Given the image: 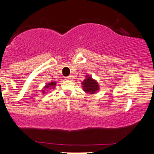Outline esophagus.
Wrapping results in <instances>:
<instances>
[{
    "label": "esophagus",
    "mask_w": 154,
    "mask_h": 154,
    "mask_svg": "<svg viewBox=\"0 0 154 154\" xmlns=\"http://www.w3.org/2000/svg\"><path fill=\"white\" fill-rule=\"evenodd\" d=\"M72 78H73V76H72V75H69V77H66V80H71Z\"/></svg>",
    "instance_id": "obj_1"
}]
</instances>
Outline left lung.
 Listing matches in <instances>:
<instances>
[{"label":"left lung","mask_w":154,"mask_h":154,"mask_svg":"<svg viewBox=\"0 0 154 154\" xmlns=\"http://www.w3.org/2000/svg\"><path fill=\"white\" fill-rule=\"evenodd\" d=\"M83 85V90L87 93L95 94L99 90V85L97 82L91 77H87L86 79L82 82Z\"/></svg>","instance_id":"1"}]
</instances>
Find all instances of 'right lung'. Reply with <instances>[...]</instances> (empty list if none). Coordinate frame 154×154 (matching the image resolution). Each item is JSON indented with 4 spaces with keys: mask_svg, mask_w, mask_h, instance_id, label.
Masks as SVG:
<instances>
[{
    "mask_svg": "<svg viewBox=\"0 0 154 154\" xmlns=\"http://www.w3.org/2000/svg\"><path fill=\"white\" fill-rule=\"evenodd\" d=\"M55 85H56V82H51V83L46 85V86H45L44 88H46V89H48V88H49V87H52L53 88H54V86H55ZM43 93H45L44 90H43Z\"/></svg>",
    "mask_w": 154,
    "mask_h": 154,
    "instance_id": "1",
    "label": "right lung"
}]
</instances>
